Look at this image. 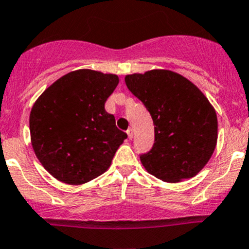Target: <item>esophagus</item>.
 I'll return each instance as SVG.
<instances>
[{
    "label": "esophagus",
    "mask_w": 249,
    "mask_h": 249,
    "mask_svg": "<svg viewBox=\"0 0 249 249\" xmlns=\"http://www.w3.org/2000/svg\"><path fill=\"white\" fill-rule=\"evenodd\" d=\"M126 134H127V136H129L130 140H131L132 137H134V131H132L131 127H129V129L126 130Z\"/></svg>",
    "instance_id": "esophagus-1"
}]
</instances>
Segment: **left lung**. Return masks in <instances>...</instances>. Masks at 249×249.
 I'll return each mask as SVG.
<instances>
[{
  "label": "left lung",
  "instance_id": "obj_1",
  "mask_svg": "<svg viewBox=\"0 0 249 249\" xmlns=\"http://www.w3.org/2000/svg\"><path fill=\"white\" fill-rule=\"evenodd\" d=\"M154 124V143L140 156L146 170L166 182L194 178L216 146L218 119L206 96L182 75L164 69L125 76Z\"/></svg>",
  "mask_w": 249,
  "mask_h": 249
}]
</instances>
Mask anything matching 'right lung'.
Returning <instances> with one entry per match:
<instances>
[{
  "label": "right lung",
  "instance_id": "right-lung-1",
  "mask_svg": "<svg viewBox=\"0 0 249 249\" xmlns=\"http://www.w3.org/2000/svg\"><path fill=\"white\" fill-rule=\"evenodd\" d=\"M114 74L80 69L43 91L30 113L34 152L57 180L81 185L109 168L127 135L105 103L117 88Z\"/></svg>",
  "mask_w": 249,
  "mask_h": 249
}]
</instances>
